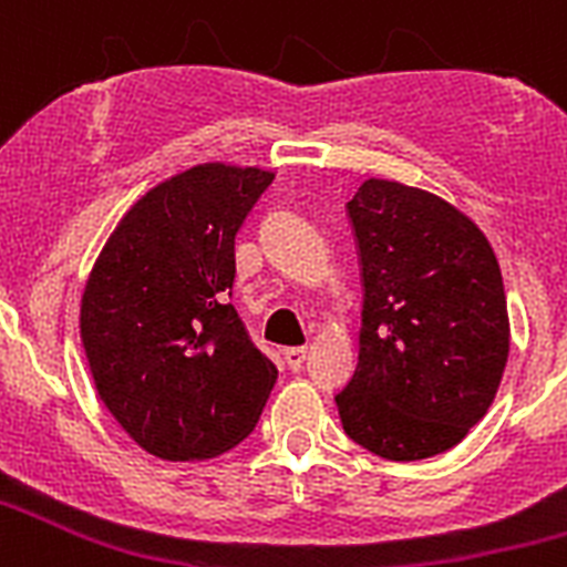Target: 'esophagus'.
<instances>
[{
    "mask_svg": "<svg viewBox=\"0 0 567 567\" xmlns=\"http://www.w3.org/2000/svg\"><path fill=\"white\" fill-rule=\"evenodd\" d=\"M284 358H287L289 369L298 372L300 365H303V360H307V349H303V346H295V349H287V352H284Z\"/></svg>",
    "mask_w": 567,
    "mask_h": 567,
    "instance_id": "34e87169",
    "label": "esophagus"
}]
</instances>
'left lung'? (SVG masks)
Segmentation results:
<instances>
[{
    "mask_svg": "<svg viewBox=\"0 0 567 567\" xmlns=\"http://www.w3.org/2000/svg\"><path fill=\"white\" fill-rule=\"evenodd\" d=\"M363 269L358 369L338 392L343 432L385 460L457 445L485 417L511 349L497 255L440 195L365 178L349 202Z\"/></svg>",
    "mask_w": 567,
    "mask_h": 567,
    "instance_id": "1",
    "label": "left lung"
}]
</instances>
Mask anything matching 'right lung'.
<instances>
[{
    "label": "right lung",
    "mask_w": 567,
    "mask_h": 567,
    "mask_svg": "<svg viewBox=\"0 0 567 567\" xmlns=\"http://www.w3.org/2000/svg\"><path fill=\"white\" fill-rule=\"evenodd\" d=\"M272 169L195 164L115 224L82 292V346L99 400L153 457L229 452L258 423L278 369L227 292L235 235Z\"/></svg>",
    "instance_id": "right-lung-1"
}]
</instances>
